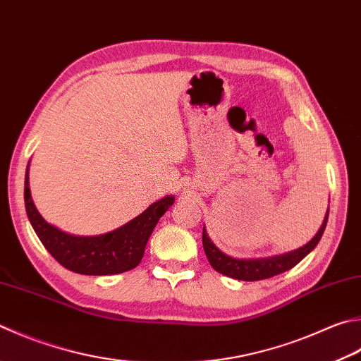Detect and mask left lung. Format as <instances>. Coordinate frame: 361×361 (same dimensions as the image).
Wrapping results in <instances>:
<instances>
[{
  "label": "left lung",
  "instance_id": "left-lung-1",
  "mask_svg": "<svg viewBox=\"0 0 361 361\" xmlns=\"http://www.w3.org/2000/svg\"><path fill=\"white\" fill-rule=\"evenodd\" d=\"M329 220V209L327 214L324 216V221L319 228L317 233L310 242H307L303 247L288 251L283 255H274L267 257H251V259H240V257H233L216 247V245L210 240V237L206 231V226L202 228V247L206 251V256L212 265L214 270L219 271L221 275H226L229 278L240 281H259L265 278H271L275 275H280L283 271L290 270L292 267L300 262L305 256H308L316 245L321 240V237L327 226Z\"/></svg>",
  "mask_w": 361,
  "mask_h": 361
}]
</instances>
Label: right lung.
I'll list each match as a JSON object with an SVG mask.
<instances>
[{
  "instance_id": "obj_1",
  "label": "right lung",
  "mask_w": 361,
  "mask_h": 361,
  "mask_svg": "<svg viewBox=\"0 0 361 361\" xmlns=\"http://www.w3.org/2000/svg\"><path fill=\"white\" fill-rule=\"evenodd\" d=\"M174 196L152 202L145 212L118 229L100 235H75L47 223L34 206L30 190V163L25 174V207L34 233L61 265L81 275H116L141 262L155 224L173 206Z\"/></svg>"
}]
</instances>
